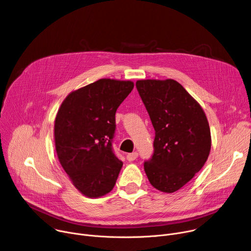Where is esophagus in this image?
<instances>
[{"mask_svg":"<svg viewBox=\"0 0 251 251\" xmlns=\"http://www.w3.org/2000/svg\"><path fill=\"white\" fill-rule=\"evenodd\" d=\"M126 158H127V160H128L129 162H132V161H134V160H136V159L138 158V153H137V152L130 153V154H128V155L126 156Z\"/></svg>","mask_w":251,"mask_h":251,"instance_id":"34e87169","label":"esophagus"}]
</instances>
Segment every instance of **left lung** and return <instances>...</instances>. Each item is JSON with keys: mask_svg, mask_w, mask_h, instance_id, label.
I'll return each mask as SVG.
<instances>
[{"mask_svg": "<svg viewBox=\"0 0 251 251\" xmlns=\"http://www.w3.org/2000/svg\"><path fill=\"white\" fill-rule=\"evenodd\" d=\"M136 87L155 129L154 153L145 161L150 184L174 193L206 162L210 130L201 105L176 80H138Z\"/></svg>", "mask_w": 251, "mask_h": 251, "instance_id": "left-lung-1", "label": "left lung"}]
</instances>
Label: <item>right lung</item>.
Here are the masks:
<instances>
[{"label": "right lung", "mask_w": 251, "mask_h": 251, "mask_svg": "<svg viewBox=\"0 0 251 251\" xmlns=\"http://www.w3.org/2000/svg\"><path fill=\"white\" fill-rule=\"evenodd\" d=\"M133 87L129 80L99 79L68 94L58 109L54 122L57 157L85 197H102L115 186L123 166L112 148L115 113Z\"/></svg>", "instance_id": "obj_1"}]
</instances>
